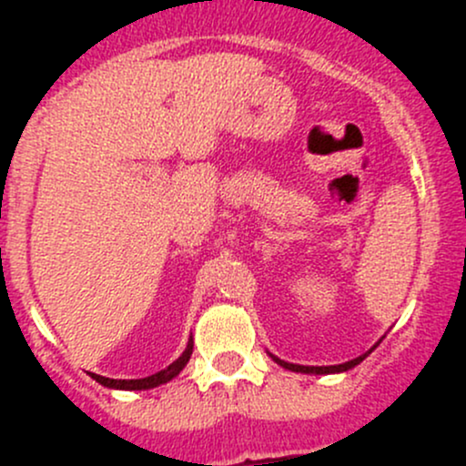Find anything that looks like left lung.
Here are the masks:
<instances>
[{
    "mask_svg": "<svg viewBox=\"0 0 466 466\" xmlns=\"http://www.w3.org/2000/svg\"><path fill=\"white\" fill-rule=\"evenodd\" d=\"M379 342H380V340H379ZM379 342H377V345H374L372 350H370V351H365V354H360L359 359H351V360H347V363H340V365H322V368H316V365H298V363H286V360L277 359V356H275V354H270V351H268V356H270V359L275 360L277 365H281V368L290 370V372H302V374H340V372H347V370L356 368V365H359V363H363V360L368 359V356L372 354L374 350H377V347H379Z\"/></svg>",
    "mask_w": 466,
    "mask_h": 466,
    "instance_id": "8db88e82",
    "label": "left lung"
}]
</instances>
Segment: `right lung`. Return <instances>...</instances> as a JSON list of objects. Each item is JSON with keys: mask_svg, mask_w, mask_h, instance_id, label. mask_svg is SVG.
Listing matches in <instances>:
<instances>
[{"mask_svg": "<svg viewBox=\"0 0 466 466\" xmlns=\"http://www.w3.org/2000/svg\"><path fill=\"white\" fill-rule=\"evenodd\" d=\"M191 351H194V340L189 338L187 350L182 351L180 359L173 360L167 370H159V372L150 374V377L146 379H107V377H101V374H92V372H89V377L96 380V383L106 385V388H112V390H150V388H157V385L162 383H168L171 379H176L177 374L185 370V365L189 363Z\"/></svg>", "mask_w": 466, "mask_h": 466, "instance_id": "add662e5", "label": "right lung"}]
</instances>
